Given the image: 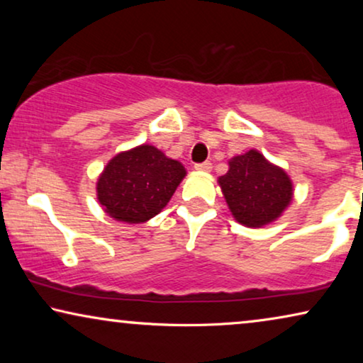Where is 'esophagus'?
Instances as JSON below:
<instances>
[{
    "mask_svg": "<svg viewBox=\"0 0 363 363\" xmlns=\"http://www.w3.org/2000/svg\"><path fill=\"white\" fill-rule=\"evenodd\" d=\"M195 168L200 172H210L213 165H211V162H201V163H195Z\"/></svg>",
    "mask_w": 363,
    "mask_h": 363,
    "instance_id": "esophagus-1",
    "label": "esophagus"
}]
</instances>
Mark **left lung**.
I'll list each match as a JSON object with an SVG mask.
<instances>
[{"mask_svg": "<svg viewBox=\"0 0 363 363\" xmlns=\"http://www.w3.org/2000/svg\"><path fill=\"white\" fill-rule=\"evenodd\" d=\"M220 185L233 216L251 228L274 221L292 198V183L286 172L271 165L256 150L231 158Z\"/></svg>", "mask_w": 363, "mask_h": 363, "instance_id": "1", "label": "left lung"}]
</instances>
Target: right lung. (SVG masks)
I'll list each match as a JSON object with an SVG mask.
<instances>
[{"label":"right lung","instance_id":"1","mask_svg":"<svg viewBox=\"0 0 363 363\" xmlns=\"http://www.w3.org/2000/svg\"><path fill=\"white\" fill-rule=\"evenodd\" d=\"M185 175L180 162L140 145L107 163L97 182V198L117 221L143 223L167 206Z\"/></svg>","mask_w":363,"mask_h":363}]
</instances>
